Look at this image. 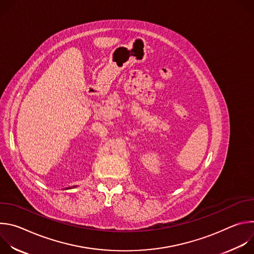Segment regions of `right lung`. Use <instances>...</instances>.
I'll use <instances>...</instances> for the list:
<instances>
[{
	"label": "right lung",
	"instance_id": "obj_1",
	"mask_svg": "<svg viewBox=\"0 0 254 254\" xmlns=\"http://www.w3.org/2000/svg\"><path fill=\"white\" fill-rule=\"evenodd\" d=\"M76 186H73V188H75ZM66 189H71V188H66Z\"/></svg>",
	"mask_w": 254,
	"mask_h": 254
}]
</instances>
